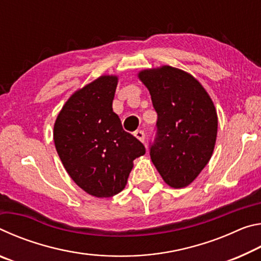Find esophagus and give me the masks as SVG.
Here are the masks:
<instances>
[{
    "label": "esophagus",
    "instance_id": "1",
    "mask_svg": "<svg viewBox=\"0 0 261 261\" xmlns=\"http://www.w3.org/2000/svg\"><path fill=\"white\" fill-rule=\"evenodd\" d=\"M135 137L137 139H139L140 141H145V132L143 131V130H137V131H135Z\"/></svg>",
    "mask_w": 261,
    "mask_h": 261
}]
</instances>
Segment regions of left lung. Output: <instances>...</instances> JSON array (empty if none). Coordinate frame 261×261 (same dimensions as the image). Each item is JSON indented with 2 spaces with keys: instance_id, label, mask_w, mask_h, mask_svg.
<instances>
[{
  "instance_id": "left-lung-1",
  "label": "left lung",
  "mask_w": 261,
  "mask_h": 261,
  "mask_svg": "<svg viewBox=\"0 0 261 261\" xmlns=\"http://www.w3.org/2000/svg\"><path fill=\"white\" fill-rule=\"evenodd\" d=\"M139 78L158 114L149 143L152 162L171 188L187 187L213 154L218 132L214 105L200 83L179 69L144 70Z\"/></svg>"
}]
</instances>
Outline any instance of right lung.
Returning <instances> with one entry per match:
<instances>
[{
  "mask_svg": "<svg viewBox=\"0 0 261 261\" xmlns=\"http://www.w3.org/2000/svg\"><path fill=\"white\" fill-rule=\"evenodd\" d=\"M117 78L102 76L77 91L56 118L54 143L62 163L84 191L112 197L125 188L132 161L146 148L113 112Z\"/></svg>",
  "mask_w": 261,
  "mask_h": 261,
  "instance_id": "add662e5",
  "label": "right lung"
}]
</instances>
